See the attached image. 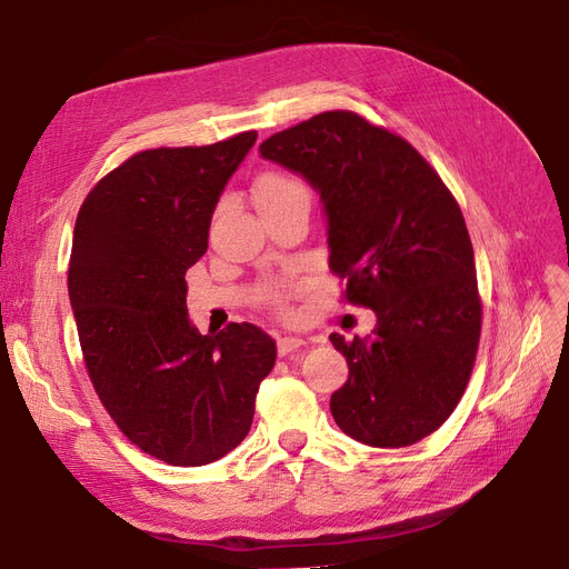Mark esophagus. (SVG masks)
Wrapping results in <instances>:
<instances>
[{
    "label": "esophagus",
    "mask_w": 569,
    "mask_h": 569,
    "mask_svg": "<svg viewBox=\"0 0 569 569\" xmlns=\"http://www.w3.org/2000/svg\"><path fill=\"white\" fill-rule=\"evenodd\" d=\"M303 347H306V341L299 339V337H282V339L278 341V353H280L282 358H295V356L301 353Z\"/></svg>",
    "instance_id": "1"
}]
</instances>
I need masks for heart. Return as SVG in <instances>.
<instances>
[{
  "mask_svg": "<svg viewBox=\"0 0 569 569\" xmlns=\"http://www.w3.org/2000/svg\"><path fill=\"white\" fill-rule=\"evenodd\" d=\"M299 194H308L306 184L287 173H280V170H268V173H261L253 182V199H256L258 211ZM270 303L274 308H280V311H287V297L280 287L270 289Z\"/></svg>",
  "mask_w": 569,
  "mask_h": 569,
  "instance_id": "b5f03b06",
  "label": "heart"
}]
</instances>
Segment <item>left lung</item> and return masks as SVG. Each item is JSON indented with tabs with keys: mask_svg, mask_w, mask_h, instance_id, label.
Listing matches in <instances>:
<instances>
[{
	"mask_svg": "<svg viewBox=\"0 0 569 569\" xmlns=\"http://www.w3.org/2000/svg\"><path fill=\"white\" fill-rule=\"evenodd\" d=\"M258 151L318 189L341 299L377 316L370 339L330 335L349 363L335 422L375 449L432 435L470 382L481 335L475 251L451 189L401 134L353 111L301 120Z\"/></svg>",
	"mask_w": 569,
	"mask_h": 569,
	"instance_id": "1",
	"label": "left lung"
}]
</instances>
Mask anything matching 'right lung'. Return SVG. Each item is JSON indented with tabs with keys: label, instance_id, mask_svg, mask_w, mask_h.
Listing matches in <instances>:
<instances>
[{
	"label": "right lung",
	"instance_id": "right-lung-1",
	"mask_svg": "<svg viewBox=\"0 0 569 569\" xmlns=\"http://www.w3.org/2000/svg\"><path fill=\"white\" fill-rule=\"evenodd\" d=\"M256 130L206 147L137 151L84 197L68 297L90 382L137 449L178 468L209 465L249 435L270 335L230 322L199 335L184 272L209 249L222 187Z\"/></svg>",
	"mask_w": 569,
	"mask_h": 569
}]
</instances>
